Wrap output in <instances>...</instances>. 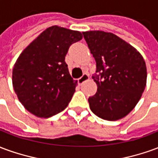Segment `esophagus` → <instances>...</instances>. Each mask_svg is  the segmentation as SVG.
<instances>
[{
	"label": "esophagus",
	"instance_id": "34e87169",
	"mask_svg": "<svg viewBox=\"0 0 158 158\" xmlns=\"http://www.w3.org/2000/svg\"><path fill=\"white\" fill-rule=\"evenodd\" d=\"M89 79V75L87 74V73H84L80 78H79L78 79V83H79V85H82L83 83L85 82V81H87L88 79Z\"/></svg>",
	"mask_w": 158,
	"mask_h": 158
}]
</instances>
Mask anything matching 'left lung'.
<instances>
[{
	"label": "left lung",
	"instance_id": "8db88e82",
	"mask_svg": "<svg viewBox=\"0 0 158 158\" xmlns=\"http://www.w3.org/2000/svg\"><path fill=\"white\" fill-rule=\"evenodd\" d=\"M83 35L100 73L93 77L97 91L88 99L89 108L105 120L123 118L135 108L146 88L145 60L134 46L113 33L93 30Z\"/></svg>",
	"mask_w": 158,
	"mask_h": 158
}]
</instances>
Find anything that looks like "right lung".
<instances>
[{
    "mask_svg": "<svg viewBox=\"0 0 158 158\" xmlns=\"http://www.w3.org/2000/svg\"><path fill=\"white\" fill-rule=\"evenodd\" d=\"M82 38L79 31L52 26L20 54L12 70V86L29 113L47 118L68 106L77 81L69 73L65 56L69 46Z\"/></svg>",
    "mask_w": 158,
    "mask_h": 158,
    "instance_id": "add662e5",
    "label": "right lung"
}]
</instances>
